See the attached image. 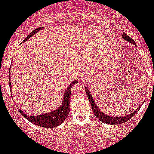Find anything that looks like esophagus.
Returning a JSON list of instances; mask_svg holds the SVG:
<instances>
[{
    "mask_svg": "<svg viewBox=\"0 0 154 154\" xmlns=\"http://www.w3.org/2000/svg\"><path fill=\"white\" fill-rule=\"evenodd\" d=\"M82 79H83V78H82Z\"/></svg>",
    "mask_w": 154,
    "mask_h": 154,
    "instance_id": "obj_1",
    "label": "esophagus"
}]
</instances>
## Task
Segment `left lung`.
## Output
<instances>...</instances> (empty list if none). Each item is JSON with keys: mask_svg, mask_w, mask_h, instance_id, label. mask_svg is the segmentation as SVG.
<instances>
[{"mask_svg": "<svg viewBox=\"0 0 154 154\" xmlns=\"http://www.w3.org/2000/svg\"><path fill=\"white\" fill-rule=\"evenodd\" d=\"M122 37L124 38V40L127 41V42H130V43L133 44V45H136V42H135L134 40H133V38H131L130 37L128 36L125 32H123V34L122 35ZM85 90H86V94L87 96H88V100H89V101L91 102V108L92 110H93L94 114V116L97 118V119L100 120V121L102 122H104V123L110 124V125H118V124L124 123L125 122L129 121L131 118H133L136 112H138V111L140 110L142 105H143V104L140 105V106L138 107V109H136V111H134L133 113H130V114H128L126 115V116H119H119H116V117H113V116H108L107 114H105L104 112H101V111L98 109V107L96 105L95 102H94V101L93 99V97H92L91 94L90 93V91H89V90H88L87 87H85Z\"/></svg>", "mask_w": 154, "mask_h": 154, "instance_id": "1", "label": "left lung"}]
</instances>
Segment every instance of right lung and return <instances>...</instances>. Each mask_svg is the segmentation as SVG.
<instances>
[{"label":"right lung","instance_id":"right-lung-1","mask_svg":"<svg viewBox=\"0 0 154 154\" xmlns=\"http://www.w3.org/2000/svg\"><path fill=\"white\" fill-rule=\"evenodd\" d=\"M44 28H37L35 30H33L30 34L28 35L23 42H26L31 36H32L33 35L37 33L39 31L42 30ZM21 42V43H22ZM9 86L11 90V77H10V69H9ZM77 83V80H74L73 82L70 83V85L67 87L66 90L64 92L63 99L61 105H60L59 108H57L56 110L52 111V112H48L46 113L43 114H40L38 116H29V115L25 114L20 109H18V111L21 113V115L31 122L32 123L37 125L38 126L43 127V128H53V127H57L58 125L63 123V122L66 119L67 117L68 114L69 112V97H70V93H71V88L74 84Z\"/></svg>","mask_w":154,"mask_h":154}]
</instances>
